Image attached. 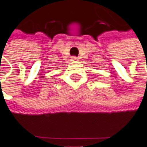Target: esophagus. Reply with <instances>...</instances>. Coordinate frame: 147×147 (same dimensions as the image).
<instances>
[{"label":"esophagus","instance_id":"34e87169","mask_svg":"<svg viewBox=\"0 0 147 147\" xmlns=\"http://www.w3.org/2000/svg\"><path fill=\"white\" fill-rule=\"evenodd\" d=\"M71 59H72L73 61H77L78 58H77V57H76V56H73V57H71Z\"/></svg>","mask_w":147,"mask_h":147}]
</instances>
